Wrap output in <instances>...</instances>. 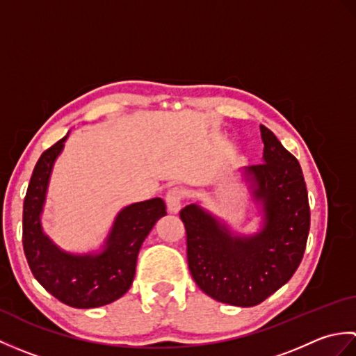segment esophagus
<instances>
[{"mask_svg":"<svg viewBox=\"0 0 356 356\" xmlns=\"http://www.w3.org/2000/svg\"><path fill=\"white\" fill-rule=\"evenodd\" d=\"M184 190L179 186H172L170 188L168 191L165 194V202H166V207L171 211V213H177L182 207V202H184Z\"/></svg>","mask_w":356,"mask_h":356,"instance_id":"obj_1","label":"esophagus"}]
</instances>
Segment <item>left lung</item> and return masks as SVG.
<instances>
[{
    "mask_svg": "<svg viewBox=\"0 0 356 356\" xmlns=\"http://www.w3.org/2000/svg\"><path fill=\"white\" fill-rule=\"evenodd\" d=\"M263 161L254 174V197L263 202L264 229L240 238L197 205L180 209L186 231L188 266L195 284L217 301L251 307L280 289L303 259L311 226L303 171L269 128L260 125Z\"/></svg>",
    "mask_w": 356,
    "mask_h": 356,
    "instance_id": "1",
    "label": "left lung"
}]
</instances>
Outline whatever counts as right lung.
Here are the masks:
<instances>
[{
    "label": "right lung",
    "mask_w": 356,
    "mask_h": 356,
    "mask_svg": "<svg viewBox=\"0 0 356 356\" xmlns=\"http://www.w3.org/2000/svg\"><path fill=\"white\" fill-rule=\"evenodd\" d=\"M65 139L45 149L35 165L22 208V246L30 270L45 291L67 306L92 309L113 303L130 289L139 249L166 208L162 199L124 208L99 255L59 251L42 234L40 214L53 162Z\"/></svg>",
    "instance_id": "obj_1"
}]
</instances>
